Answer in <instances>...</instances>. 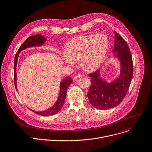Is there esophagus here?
<instances>
[{
  "label": "esophagus",
  "instance_id": "esophagus-1",
  "mask_svg": "<svg viewBox=\"0 0 152 152\" xmlns=\"http://www.w3.org/2000/svg\"><path fill=\"white\" fill-rule=\"evenodd\" d=\"M82 77V75H80V74H77V75H75L74 77H73V80H76L77 79H79V78H80V77Z\"/></svg>",
  "mask_w": 152,
  "mask_h": 152
}]
</instances>
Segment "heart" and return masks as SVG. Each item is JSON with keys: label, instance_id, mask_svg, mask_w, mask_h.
Masks as SVG:
<instances>
[{"label": "heart", "instance_id": "heart-1", "mask_svg": "<svg viewBox=\"0 0 152 152\" xmlns=\"http://www.w3.org/2000/svg\"><path fill=\"white\" fill-rule=\"evenodd\" d=\"M109 46V40L103 34L76 37L65 46L64 60L69 64L80 60V65L85 71L92 72L103 63Z\"/></svg>", "mask_w": 152, "mask_h": 152}]
</instances>
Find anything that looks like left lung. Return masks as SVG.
I'll list each match as a JSON object with an SVG mask.
<instances>
[{"instance_id": "1", "label": "left lung", "mask_w": 152, "mask_h": 152, "mask_svg": "<svg viewBox=\"0 0 152 152\" xmlns=\"http://www.w3.org/2000/svg\"><path fill=\"white\" fill-rule=\"evenodd\" d=\"M113 53L121 64L120 75L108 83L101 77L100 70L89 74L91 84L87 96L92 107L99 110L110 109L119 105L129 89L133 75L130 49L124 38L115 31Z\"/></svg>"}]
</instances>
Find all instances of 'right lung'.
<instances>
[{
    "mask_svg": "<svg viewBox=\"0 0 152 152\" xmlns=\"http://www.w3.org/2000/svg\"><path fill=\"white\" fill-rule=\"evenodd\" d=\"M46 37L42 35L39 34H35L31 36L27 39V40L21 45V46L18 49L17 53H16L14 60V83L15 86V88L17 91V61L19 56V54L20 53L21 50H24L26 48L33 47V46H40L43 45L45 42H46ZM73 82V80L71 79V77H66L61 83L60 86V92L58 99H57V102L56 103L49 109L42 111V112H36L33 110L30 109L32 112H34L35 113L41 115L43 116H48L50 115H54L55 114L57 113L59 111L61 110V108L63 107L67 94V90L68 87Z\"/></svg>",
    "mask_w": 152,
    "mask_h": 152,
    "instance_id": "obj_1",
    "label": "right lung"
}]
</instances>
